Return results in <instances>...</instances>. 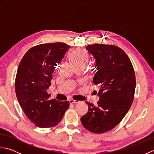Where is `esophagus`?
I'll return each mask as SVG.
<instances>
[{
    "instance_id": "esophagus-1",
    "label": "esophagus",
    "mask_w": 154,
    "mask_h": 154,
    "mask_svg": "<svg viewBox=\"0 0 154 154\" xmlns=\"http://www.w3.org/2000/svg\"><path fill=\"white\" fill-rule=\"evenodd\" d=\"M69 102L70 104H77L79 103V100H73V99H70L69 100Z\"/></svg>"
}]
</instances>
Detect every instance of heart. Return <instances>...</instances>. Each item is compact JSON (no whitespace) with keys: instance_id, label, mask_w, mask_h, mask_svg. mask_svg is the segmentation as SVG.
<instances>
[{"instance_id":"1","label":"heart","mask_w":154,"mask_h":154,"mask_svg":"<svg viewBox=\"0 0 154 154\" xmlns=\"http://www.w3.org/2000/svg\"><path fill=\"white\" fill-rule=\"evenodd\" d=\"M70 60L74 66L81 65L85 67L89 60V56L85 51L75 50L71 53Z\"/></svg>"}]
</instances>
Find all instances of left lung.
<instances>
[{
	"instance_id": "8db88e82",
	"label": "left lung",
	"mask_w": 154,
	"mask_h": 154,
	"mask_svg": "<svg viewBox=\"0 0 154 154\" xmlns=\"http://www.w3.org/2000/svg\"><path fill=\"white\" fill-rule=\"evenodd\" d=\"M86 49L95 60L93 82L99 86V100L97 106L85 101L89 110L81 121L89 131L101 134L114 128L130 109L135 92V73L130 59L120 48L94 44Z\"/></svg>"
}]
</instances>
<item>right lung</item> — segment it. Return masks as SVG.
Returning <instances> with one entry per match:
<instances>
[{
  "label": "right lung",
  "instance_id": "right-lung-1",
  "mask_svg": "<svg viewBox=\"0 0 154 154\" xmlns=\"http://www.w3.org/2000/svg\"><path fill=\"white\" fill-rule=\"evenodd\" d=\"M71 48L65 43L43 44L30 49L18 65L15 91L18 103L32 122L40 128L56 126L69 106L68 101L49 100L47 90L55 66Z\"/></svg>",
  "mask_w": 154,
  "mask_h": 154
}]
</instances>
